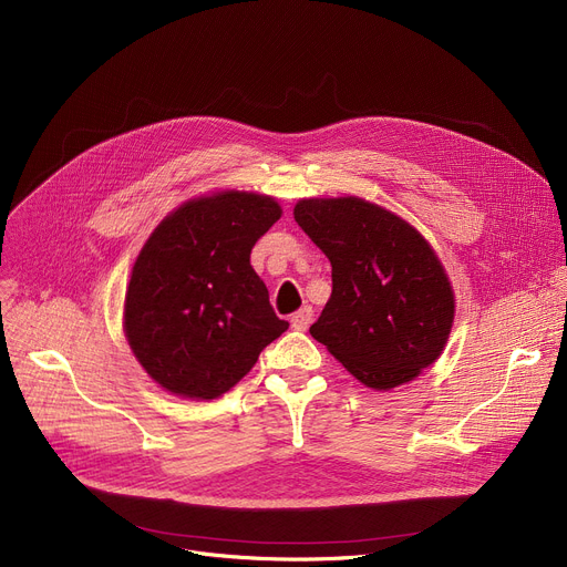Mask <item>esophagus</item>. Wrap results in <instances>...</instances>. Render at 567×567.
<instances>
[{
	"label": "esophagus",
	"instance_id": "1",
	"mask_svg": "<svg viewBox=\"0 0 567 567\" xmlns=\"http://www.w3.org/2000/svg\"><path fill=\"white\" fill-rule=\"evenodd\" d=\"M312 321V308L310 306H303L299 312H293L291 317V329L293 331H306L308 326Z\"/></svg>",
	"mask_w": 567,
	"mask_h": 567
}]
</instances>
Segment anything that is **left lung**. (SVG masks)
Returning <instances> with one entry per match:
<instances>
[{"label": "left lung", "mask_w": 567, "mask_h": 567, "mask_svg": "<svg viewBox=\"0 0 567 567\" xmlns=\"http://www.w3.org/2000/svg\"><path fill=\"white\" fill-rule=\"evenodd\" d=\"M293 218L333 266V291L310 336L372 391L430 368L449 342L455 291L427 238L363 197H308Z\"/></svg>", "instance_id": "1"}]
</instances>
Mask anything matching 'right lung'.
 Listing matches in <instances>:
<instances>
[{"mask_svg": "<svg viewBox=\"0 0 567 567\" xmlns=\"http://www.w3.org/2000/svg\"><path fill=\"white\" fill-rule=\"evenodd\" d=\"M282 216L271 195L218 190L184 202L146 238L124 299V333L163 391L216 400L241 381L278 319L250 250Z\"/></svg>", "mask_w": 567, "mask_h": 567, "instance_id": "obj_1", "label": "right lung"}]
</instances>
